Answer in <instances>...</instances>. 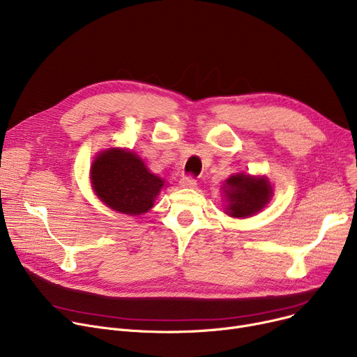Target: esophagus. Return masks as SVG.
Returning <instances> with one entry per match:
<instances>
[{"label":"esophagus","instance_id":"esophagus-1","mask_svg":"<svg viewBox=\"0 0 357 357\" xmlns=\"http://www.w3.org/2000/svg\"><path fill=\"white\" fill-rule=\"evenodd\" d=\"M182 188H195L197 186V181L192 178V176H183L181 181H179Z\"/></svg>","mask_w":357,"mask_h":357}]
</instances>
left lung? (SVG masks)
Returning a JSON list of instances; mask_svg holds the SVG:
<instances>
[{"instance_id":"8db88e82","label":"left lung","mask_w":357,"mask_h":357,"mask_svg":"<svg viewBox=\"0 0 357 357\" xmlns=\"http://www.w3.org/2000/svg\"><path fill=\"white\" fill-rule=\"evenodd\" d=\"M222 194L227 201L226 213L230 217L245 218L264 210L273 191L266 176L236 174L222 185Z\"/></svg>"}]
</instances>
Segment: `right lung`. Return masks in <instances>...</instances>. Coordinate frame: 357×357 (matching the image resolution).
<instances>
[{
    "instance_id": "1",
    "label": "right lung",
    "mask_w": 357,
    "mask_h": 357,
    "mask_svg": "<svg viewBox=\"0 0 357 357\" xmlns=\"http://www.w3.org/2000/svg\"><path fill=\"white\" fill-rule=\"evenodd\" d=\"M91 183L107 207L128 215L147 213L165 186L136 153L117 147L104 150L93 160Z\"/></svg>"
}]
</instances>
